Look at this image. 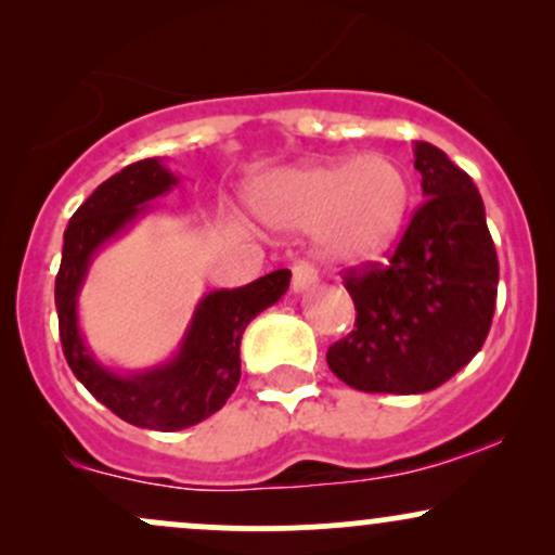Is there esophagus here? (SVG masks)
I'll return each mask as SVG.
<instances>
[{"label": "esophagus", "mask_w": 555, "mask_h": 555, "mask_svg": "<svg viewBox=\"0 0 555 555\" xmlns=\"http://www.w3.org/2000/svg\"><path fill=\"white\" fill-rule=\"evenodd\" d=\"M315 282H318V273L313 266L305 263V260L295 263V269H292V289L305 292V289H310Z\"/></svg>", "instance_id": "esophagus-1"}]
</instances>
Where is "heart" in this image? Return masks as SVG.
I'll return each mask as SVG.
<instances>
[{
    "label": "heart",
    "instance_id": "obj_1",
    "mask_svg": "<svg viewBox=\"0 0 555 555\" xmlns=\"http://www.w3.org/2000/svg\"><path fill=\"white\" fill-rule=\"evenodd\" d=\"M406 171L388 156L328 158L282 169L258 193L260 216L276 229H315L321 253L358 266L397 242L410 214Z\"/></svg>",
    "mask_w": 555,
    "mask_h": 555
}]
</instances>
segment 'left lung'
Instances as JSON below:
<instances>
[{"label":"left lung","mask_w":555,"mask_h":555,"mask_svg":"<svg viewBox=\"0 0 555 555\" xmlns=\"http://www.w3.org/2000/svg\"><path fill=\"white\" fill-rule=\"evenodd\" d=\"M425 201L386 266L344 276L354 331L326 352L331 373L367 393H425L480 352L499 258L473 177L430 143H415Z\"/></svg>","instance_id":"8db88e82"}]
</instances>
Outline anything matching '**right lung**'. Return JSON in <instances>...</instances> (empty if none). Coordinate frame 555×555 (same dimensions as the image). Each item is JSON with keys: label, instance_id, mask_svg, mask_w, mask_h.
Returning <instances> with one entry per match:
<instances>
[{"label": "right lung", "instance_id": "add662e5", "mask_svg": "<svg viewBox=\"0 0 555 555\" xmlns=\"http://www.w3.org/2000/svg\"><path fill=\"white\" fill-rule=\"evenodd\" d=\"M177 177L158 158H143L101 182L73 214L54 284L60 339L75 378L125 423L151 430H182L211 417L240 384V339L260 310L276 302L292 273L271 271L237 289L208 292L197 302L180 352L164 365L119 375L88 352L78 328V292L104 242L125 232L145 203L164 195Z\"/></svg>", "mask_w": 555, "mask_h": 555}]
</instances>
